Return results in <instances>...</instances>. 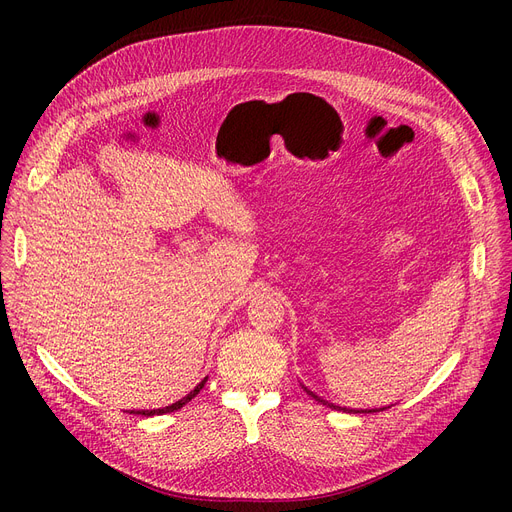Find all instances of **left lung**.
<instances>
[{"label": "left lung", "mask_w": 512, "mask_h": 512, "mask_svg": "<svg viewBox=\"0 0 512 512\" xmlns=\"http://www.w3.org/2000/svg\"><path fill=\"white\" fill-rule=\"evenodd\" d=\"M305 390H307V388H305ZM307 392H309V390H307ZM309 394H311V396H313V398H315L317 402H321V405H326V407H330V409H336V411H348V413H353L351 409H346V407H336V405H332V402H328V400H324V398H319V396H317V394H313V392H309ZM357 413H359V411H357ZM365 413H367V411H365ZM369 413H371V411H369Z\"/></svg>", "instance_id": "obj_1"}]
</instances>
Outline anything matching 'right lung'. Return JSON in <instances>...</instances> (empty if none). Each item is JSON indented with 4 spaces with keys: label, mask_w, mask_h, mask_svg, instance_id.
<instances>
[{
    "label": "right lung",
    "mask_w": 512,
    "mask_h": 512,
    "mask_svg": "<svg viewBox=\"0 0 512 512\" xmlns=\"http://www.w3.org/2000/svg\"><path fill=\"white\" fill-rule=\"evenodd\" d=\"M205 382L207 380H203L191 394H186L182 400H178V402H174V405H170V407H164V409H155V411H137V415H145V417H151V415H164V413H174V411H178V409H182L186 402H191L201 390H203V386H205Z\"/></svg>",
    "instance_id": "right-lung-1"
}]
</instances>
